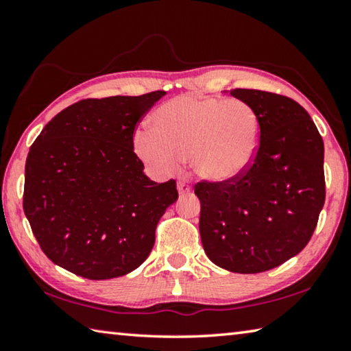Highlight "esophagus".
Masks as SVG:
<instances>
[{"label":"esophagus","mask_w":351,"mask_h":351,"mask_svg":"<svg viewBox=\"0 0 351 351\" xmlns=\"http://www.w3.org/2000/svg\"><path fill=\"white\" fill-rule=\"evenodd\" d=\"M178 192H180V195H186V193L192 192V187H190L187 182L180 181V182H178Z\"/></svg>","instance_id":"esophagus-1"}]
</instances>
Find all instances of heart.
I'll return each instance as SVG.
<instances>
[{"label": "heart", "instance_id": "obj_1", "mask_svg": "<svg viewBox=\"0 0 351 351\" xmlns=\"http://www.w3.org/2000/svg\"><path fill=\"white\" fill-rule=\"evenodd\" d=\"M260 134L258 116L243 100L184 94L153 112L150 130L136 132L134 150L162 173L190 159L203 181L229 184L252 167Z\"/></svg>", "mask_w": 351, "mask_h": 351}]
</instances>
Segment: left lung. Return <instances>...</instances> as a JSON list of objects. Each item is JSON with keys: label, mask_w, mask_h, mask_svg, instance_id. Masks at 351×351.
<instances>
[{"label": "left lung", "mask_w": 351, "mask_h": 351, "mask_svg": "<svg viewBox=\"0 0 351 351\" xmlns=\"http://www.w3.org/2000/svg\"><path fill=\"white\" fill-rule=\"evenodd\" d=\"M260 121V150L240 180L198 182L199 234L219 268L257 274L304 249L325 203L324 141L304 106L280 94L237 90Z\"/></svg>", "instance_id": "obj_1"}]
</instances>
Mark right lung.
<instances>
[{
	"instance_id": "add662e5",
	"label": "right lung",
	"mask_w": 351,
	"mask_h": 351,
	"mask_svg": "<svg viewBox=\"0 0 351 351\" xmlns=\"http://www.w3.org/2000/svg\"><path fill=\"white\" fill-rule=\"evenodd\" d=\"M164 91L86 99L52 117L29 150L23 209L46 257L91 280L144 263L176 181L158 184L133 152L136 123Z\"/></svg>"
}]
</instances>
